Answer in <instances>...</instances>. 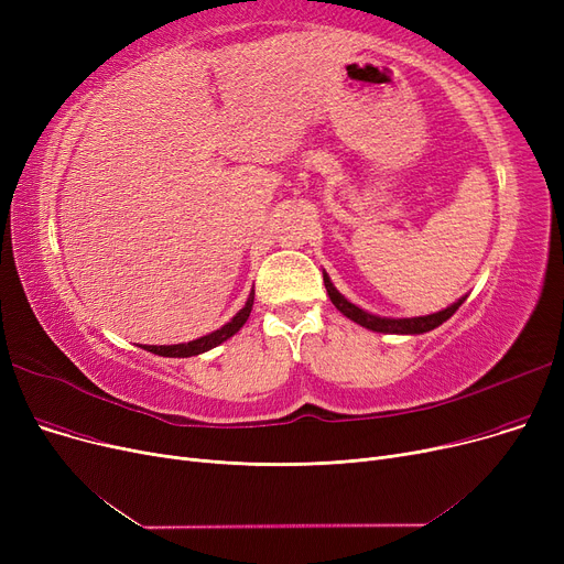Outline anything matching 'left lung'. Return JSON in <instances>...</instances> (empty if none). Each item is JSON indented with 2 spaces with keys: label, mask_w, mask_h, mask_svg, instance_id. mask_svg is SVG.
I'll return each mask as SVG.
<instances>
[{
  "label": "left lung",
  "mask_w": 564,
  "mask_h": 564,
  "mask_svg": "<svg viewBox=\"0 0 564 564\" xmlns=\"http://www.w3.org/2000/svg\"><path fill=\"white\" fill-rule=\"evenodd\" d=\"M324 288H327L329 297L334 302V306L349 319H354L357 324H361V327L370 329V332H379V334H425V332H432L436 329L438 324L446 322L448 317H453V313L464 304V297L457 300L453 306L443 308L438 313H432V315H423V317H379V315H372L364 308H359L357 304L347 302L343 294L334 288L332 279L324 274Z\"/></svg>",
  "instance_id": "left-lung-1"
}]
</instances>
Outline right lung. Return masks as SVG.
<instances>
[{"label": "right lung", "instance_id": "1", "mask_svg": "<svg viewBox=\"0 0 564 564\" xmlns=\"http://www.w3.org/2000/svg\"><path fill=\"white\" fill-rule=\"evenodd\" d=\"M251 308H253V292L249 294V300H247L245 308H242L240 313H237L230 322H226L221 329H217V332H213V334H207V336H203V338H196V340H192V343H183V345H162V347L151 345V347H145V349L153 351V354H160V357H175V359L196 357V354H203V351H207V349H213V347L221 345L224 340H228L230 336H235L237 332H240V329L245 327V322H247L249 315H251Z\"/></svg>", "mask_w": 564, "mask_h": 564}]
</instances>
